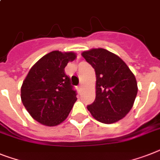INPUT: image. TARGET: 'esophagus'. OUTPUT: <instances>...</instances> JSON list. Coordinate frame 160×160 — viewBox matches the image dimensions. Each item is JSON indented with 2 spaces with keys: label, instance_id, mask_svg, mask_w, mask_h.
Listing matches in <instances>:
<instances>
[{
  "label": "esophagus",
  "instance_id": "34e87169",
  "mask_svg": "<svg viewBox=\"0 0 160 160\" xmlns=\"http://www.w3.org/2000/svg\"><path fill=\"white\" fill-rule=\"evenodd\" d=\"M77 88H78V89H79V90H81V89H82V88H83V85H82V84H80V85H79Z\"/></svg>",
  "mask_w": 160,
  "mask_h": 160
}]
</instances>
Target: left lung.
Here are the masks:
<instances>
[{"instance_id":"obj_1","label":"left lung","mask_w":160,"mask_h":160,"mask_svg":"<svg viewBox=\"0 0 160 160\" xmlns=\"http://www.w3.org/2000/svg\"><path fill=\"white\" fill-rule=\"evenodd\" d=\"M82 56L96 74L95 100L87 109L106 124L122 119L132 109L138 91L134 74L118 56L106 49L85 51Z\"/></svg>"}]
</instances>
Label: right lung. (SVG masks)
Instances as JSON below:
<instances>
[{
  "label": "right lung",
  "instance_id": "1",
  "mask_svg": "<svg viewBox=\"0 0 160 160\" xmlns=\"http://www.w3.org/2000/svg\"><path fill=\"white\" fill-rule=\"evenodd\" d=\"M76 53L53 51L29 70L21 86V100L31 117L42 125H59L77 100L71 79L65 73Z\"/></svg>",
  "mask_w": 160,
  "mask_h": 160
}]
</instances>
